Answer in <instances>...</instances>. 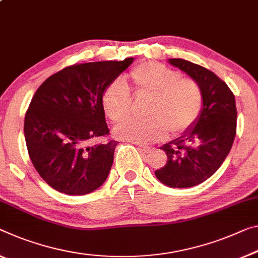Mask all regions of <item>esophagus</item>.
Wrapping results in <instances>:
<instances>
[{"instance_id": "34e87169", "label": "esophagus", "mask_w": 258, "mask_h": 258, "mask_svg": "<svg viewBox=\"0 0 258 258\" xmlns=\"http://www.w3.org/2000/svg\"><path fill=\"white\" fill-rule=\"evenodd\" d=\"M138 150H140V151H141V152H143V153H148V152H149L150 150H151V149H150L149 146H144V145H138Z\"/></svg>"}]
</instances>
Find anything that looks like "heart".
Wrapping results in <instances>:
<instances>
[{"label": "heart", "mask_w": 258, "mask_h": 258, "mask_svg": "<svg viewBox=\"0 0 258 258\" xmlns=\"http://www.w3.org/2000/svg\"><path fill=\"white\" fill-rule=\"evenodd\" d=\"M130 77L138 94L151 96L145 112L148 118H125L114 128L116 137L149 144L164 140L168 132L180 136L195 125L204 107L203 90L195 79L181 78L179 71L152 61L135 67ZM101 104L114 122L128 115L132 94L123 79L116 78L106 86Z\"/></svg>", "instance_id": "obj_1"}]
</instances>
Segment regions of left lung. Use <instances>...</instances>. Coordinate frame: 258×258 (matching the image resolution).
Here are the masks:
<instances>
[{
  "label": "left lung",
  "instance_id": "1",
  "mask_svg": "<svg viewBox=\"0 0 258 258\" xmlns=\"http://www.w3.org/2000/svg\"><path fill=\"white\" fill-rule=\"evenodd\" d=\"M168 62L201 85L204 107L191 129L161 146L168 159L154 174L170 188H189L212 176L231 151L236 134L235 98L227 84L207 68L182 58Z\"/></svg>",
  "mask_w": 258,
  "mask_h": 258
}]
</instances>
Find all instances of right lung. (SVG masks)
Masks as SVG:
<instances>
[{
	"instance_id": "obj_1",
	"label": "right lung",
	"mask_w": 258,
	"mask_h": 258,
	"mask_svg": "<svg viewBox=\"0 0 258 258\" xmlns=\"http://www.w3.org/2000/svg\"><path fill=\"white\" fill-rule=\"evenodd\" d=\"M133 61L128 57L67 67L34 93L24 135L34 168L53 189L86 195L106 181L117 142L89 143L109 135L102 93Z\"/></svg>"
}]
</instances>
